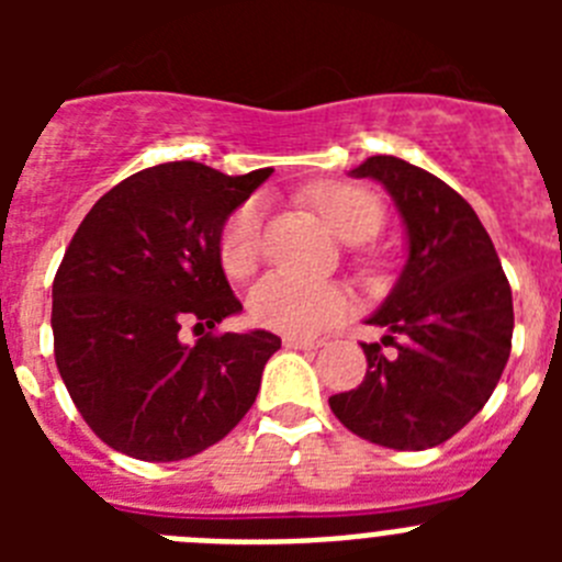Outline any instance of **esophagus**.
I'll return each instance as SVG.
<instances>
[{
  "label": "esophagus",
  "mask_w": 562,
  "mask_h": 562,
  "mask_svg": "<svg viewBox=\"0 0 562 562\" xmlns=\"http://www.w3.org/2000/svg\"><path fill=\"white\" fill-rule=\"evenodd\" d=\"M284 346L286 349H317L321 342L312 340V337H284Z\"/></svg>",
  "instance_id": "1"
}]
</instances>
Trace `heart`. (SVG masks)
Returning <instances> with one entry per match:
<instances>
[{"label":"heart","mask_w":562,"mask_h":562,"mask_svg":"<svg viewBox=\"0 0 562 562\" xmlns=\"http://www.w3.org/2000/svg\"><path fill=\"white\" fill-rule=\"evenodd\" d=\"M310 202L324 216L326 225L346 241H366L382 227V202L371 191L351 182H317L310 188ZM261 225L265 207L258 200H245L222 222L216 252L222 270L231 278H247L256 270L261 256ZM247 310L265 329L284 335H317L346 317L349 295L337 286L272 272L252 286Z\"/></svg>","instance_id":"1"}]
</instances>
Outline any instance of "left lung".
<instances>
[{"label": "left lung", "instance_id": "obj_1", "mask_svg": "<svg viewBox=\"0 0 562 562\" xmlns=\"http://www.w3.org/2000/svg\"><path fill=\"white\" fill-rule=\"evenodd\" d=\"M351 177L385 186L408 231V261L369 324L382 345L362 342L369 369L351 391L329 396L337 419L382 448L425 450L459 434L493 396L513 349V290L493 238L448 182L400 157L376 154Z\"/></svg>", "mask_w": 562, "mask_h": 562}]
</instances>
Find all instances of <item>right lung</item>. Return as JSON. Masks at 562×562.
I'll use <instances>...</instances> for the list:
<instances>
[{
    "label": "right lung",
    "instance_id": "right-lung-1",
    "mask_svg": "<svg viewBox=\"0 0 562 562\" xmlns=\"http://www.w3.org/2000/svg\"><path fill=\"white\" fill-rule=\"evenodd\" d=\"M270 173L162 162L117 182L83 216L53 281V349L78 414L109 448L188 459L256 402L281 337L216 331L241 310L216 241ZM186 325L196 344L181 342Z\"/></svg>",
    "mask_w": 562,
    "mask_h": 562
}]
</instances>
